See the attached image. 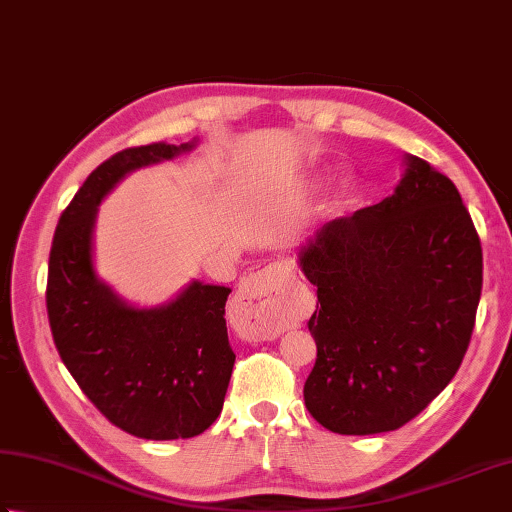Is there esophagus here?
I'll use <instances>...</instances> for the list:
<instances>
[{
    "label": "esophagus",
    "mask_w": 512,
    "mask_h": 512,
    "mask_svg": "<svg viewBox=\"0 0 512 512\" xmlns=\"http://www.w3.org/2000/svg\"><path fill=\"white\" fill-rule=\"evenodd\" d=\"M237 313L248 319L250 335L270 339L282 333L290 317V295L279 268L268 266L239 284L235 295Z\"/></svg>",
    "instance_id": "obj_1"
}]
</instances>
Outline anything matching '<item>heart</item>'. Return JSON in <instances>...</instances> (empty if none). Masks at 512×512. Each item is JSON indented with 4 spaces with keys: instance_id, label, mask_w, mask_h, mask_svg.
Returning a JSON list of instances; mask_svg holds the SVG:
<instances>
[{
    "instance_id": "1",
    "label": "heart",
    "mask_w": 512,
    "mask_h": 512,
    "mask_svg": "<svg viewBox=\"0 0 512 512\" xmlns=\"http://www.w3.org/2000/svg\"><path fill=\"white\" fill-rule=\"evenodd\" d=\"M348 190H350V184H348V182H344V184H342V197H346V195H348Z\"/></svg>"
}]
</instances>
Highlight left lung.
I'll return each mask as SVG.
<instances>
[{
	"mask_svg": "<svg viewBox=\"0 0 512 512\" xmlns=\"http://www.w3.org/2000/svg\"><path fill=\"white\" fill-rule=\"evenodd\" d=\"M395 193L324 224L297 264L317 286L308 413L339 435L402 428L462 366L482 295V244L462 195L404 155Z\"/></svg>",
	"mask_w": 512,
	"mask_h": 512,
	"instance_id": "left-lung-1",
	"label": "left lung"
}]
</instances>
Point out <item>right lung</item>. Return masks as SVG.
<instances>
[{
    "label": "right lung",
    "mask_w": 512,
    "mask_h": 512,
    "mask_svg": "<svg viewBox=\"0 0 512 512\" xmlns=\"http://www.w3.org/2000/svg\"><path fill=\"white\" fill-rule=\"evenodd\" d=\"M195 146L126 148L99 164L59 217L48 259V322L68 373L108 422L155 442L195 437L222 413L235 364L230 288L193 279L170 302L137 308L99 279L93 235L99 204L126 175Z\"/></svg>",
    "instance_id": "obj_1"
}]
</instances>
